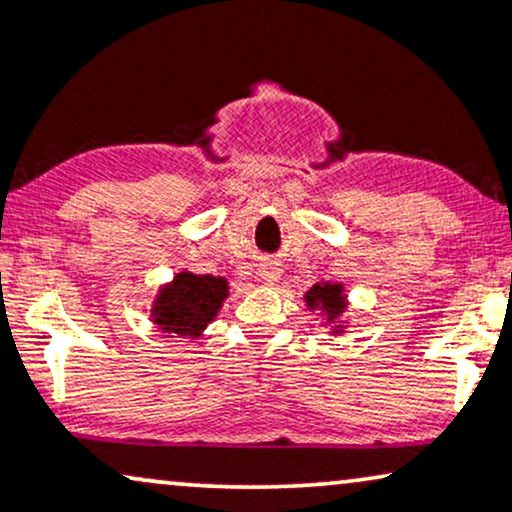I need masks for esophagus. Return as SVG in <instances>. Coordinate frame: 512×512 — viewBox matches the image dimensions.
Returning <instances> with one entry per match:
<instances>
[{
  "mask_svg": "<svg viewBox=\"0 0 512 512\" xmlns=\"http://www.w3.org/2000/svg\"><path fill=\"white\" fill-rule=\"evenodd\" d=\"M281 267L279 264H274V262H267V264H262L260 267V279L264 281V283H269V286H274L276 281L281 279Z\"/></svg>",
  "mask_w": 512,
  "mask_h": 512,
  "instance_id": "esophagus-1",
  "label": "esophagus"
}]
</instances>
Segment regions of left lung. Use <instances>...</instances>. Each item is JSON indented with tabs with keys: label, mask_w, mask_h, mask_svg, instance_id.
<instances>
[{
	"label": "left lung",
	"mask_w": 512,
	"mask_h": 512,
	"mask_svg": "<svg viewBox=\"0 0 512 512\" xmlns=\"http://www.w3.org/2000/svg\"><path fill=\"white\" fill-rule=\"evenodd\" d=\"M305 303L310 310L322 312L329 324H334L348 307L346 293H343L341 283H329V281L315 283V286L305 293ZM341 331H343V324H338L331 334H341Z\"/></svg>",
	"instance_id": "1"
}]
</instances>
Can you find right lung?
Here are the masks:
<instances>
[{"instance_id":"right-lung-1","label":"right lung","mask_w":512,"mask_h":512,"mask_svg":"<svg viewBox=\"0 0 512 512\" xmlns=\"http://www.w3.org/2000/svg\"><path fill=\"white\" fill-rule=\"evenodd\" d=\"M229 295V281L212 274L181 272L159 288L152 305V322L164 334L197 338L214 322Z\"/></svg>"}]
</instances>
